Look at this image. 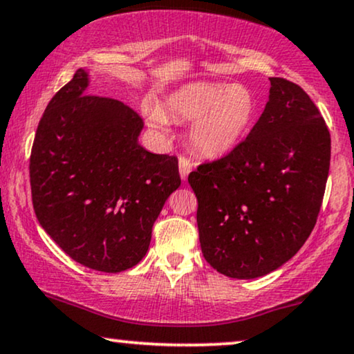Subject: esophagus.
I'll return each instance as SVG.
<instances>
[{"label":"esophagus","instance_id":"obj_1","mask_svg":"<svg viewBox=\"0 0 354 354\" xmlns=\"http://www.w3.org/2000/svg\"><path fill=\"white\" fill-rule=\"evenodd\" d=\"M178 171H180L182 180H187L188 174L192 171V162L190 159L185 158V156H180V158H178Z\"/></svg>","mask_w":354,"mask_h":354}]
</instances>
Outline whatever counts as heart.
Wrapping results in <instances>:
<instances>
[{
	"label": "heart",
	"instance_id": "obj_1",
	"mask_svg": "<svg viewBox=\"0 0 354 354\" xmlns=\"http://www.w3.org/2000/svg\"><path fill=\"white\" fill-rule=\"evenodd\" d=\"M166 113L176 120L195 122L190 141L196 153L205 158H221L249 133L257 115V99L245 86L200 81L169 95ZM166 113L158 107L148 109L149 125L166 131Z\"/></svg>",
	"mask_w": 354,
	"mask_h": 354
}]
</instances>
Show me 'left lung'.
Masks as SVG:
<instances>
[{
	"mask_svg": "<svg viewBox=\"0 0 354 354\" xmlns=\"http://www.w3.org/2000/svg\"><path fill=\"white\" fill-rule=\"evenodd\" d=\"M263 113L231 153L190 172L205 260L229 278L263 277L304 245L330 169V133L295 82L270 77Z\"/></svg>",
	"mask_w": 354,
	"mask_h": 354,
	"instance_id": "obj_1",
	"label": "left lung"
}]
</instances>
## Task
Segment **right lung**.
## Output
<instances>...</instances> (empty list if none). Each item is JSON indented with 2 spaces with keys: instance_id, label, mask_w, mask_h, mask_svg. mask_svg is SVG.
<instances>
[{
  "instance_id": "add662e5",
  "label": "right lung",
  "mask_w": 354,
  "mask_h": 354,
  "mask_svg": "<svg viewBox=\"0 0 354 354\" xmlns=\"http://www.w3.org/2000/svg\"><path fill=\"white\" fill-rule=\"evenodd\" d=\"M87 73L50 100L30 151L35 216L77 263L118 273L148 252L153 224L180 185L176 156L138 145L143 118L128 105L86 94Z\"/></svg>"
}]
</instances>
